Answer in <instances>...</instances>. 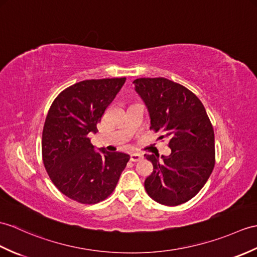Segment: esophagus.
Listing matches in <instances>:
<instances>
[{
	"label": "esophagus",
	"instance_id": "esophagus-1",
	"mask_svg": "<svg viewBox=\"0 0 257 257\" xmlns=\"http://www.w3.org/2000/svg\"><path fill=\"white\" fill-rule=\"evenodd\" d=\"M143 157L139 153H131L130 154V161L131 162H138V161H141Z\"/></svg>",
	"mask_w": 257,
	"mask_h": 257
}]
</instances>
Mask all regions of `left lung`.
Segmentation results:
<instances>
[{
  "label": "left lung",
  "mask_w": 257,
  "mask_h": 257,
  "mask_svg": "<svg viewBox=\"0 0 257 257\" xmlns=\"http://www.w3.org/2000/svg\"><path fill=\"white\" fill-rule=\"evenodd\" d=\"M145 101L151 127L168 138L169 157L148 156L153 172L145 181L148 195L161 205L177 206L192 199L214 168V134L204 105L188 88L165 77L134 81Z\"/></svg>",
  "instance_id": "left-lung-1"
}]
</instances>
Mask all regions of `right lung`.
Returning <instances> with one entry per match:
<instances>
[{"label":"right lung","mask_w":257,"mask_h":257,"mask_svg":"<svg viewBox=\"0 0 257 257\" xmlns=\"http://www.w3.org/2000/svg\"><path fill=\"white\" fill-rule=\"evenodd\" d=\"M126 77L85 80L58 95L48 111L41 151L46 171L55 186L81 204H97L116 187L130 157L122 152L98 151L88 138L97 133L107 107Z\"/></svg>","instance_id":"obj_1"}]
</instances>
